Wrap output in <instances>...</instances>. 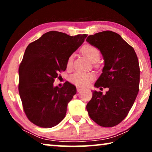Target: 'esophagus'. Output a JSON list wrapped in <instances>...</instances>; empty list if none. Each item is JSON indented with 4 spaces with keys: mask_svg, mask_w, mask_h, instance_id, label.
<instances>
[{
    "mask_svg": "<svg viewBox=\"0 0 152 152\" xmlns=\"http://www.w3.org/2000/svg\"><path fill=\"white\" fill-rule=\"evenodd\" d=\"M76 90L78 92H80L81 91H82V88H81L80 87H79V86H76Z\"/></svg>",
    "mask_w": 152,
    "mask_h": 152,
    "instance_id": "esophagus-1",
    "label": "esophagus"
}]
</instances>
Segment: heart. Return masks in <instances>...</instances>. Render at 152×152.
Instances as JSON below:
<instances>
[{
	"label": "heart",
	"mask_w": 152,
	"mask_h": 152,
	"mask_svg": "<svg viewBox=\"0 0 152 152\" xmlns=\"http://www.w3.org/2000/svg\"><path fill=\"white\" fill-rule=\"evenodd\" d=\"M81 52L82 54L92 61V62H96L100 59L101 53L99 50L91 45H85L81 48ZM72 56H70L67 61V67L69 68L72 65ZM94 74L91 72H77L74 73L70 77V81L75 85L79 86H85L94 79Z\"/></svg>",
	"instance_id": "1"
}]
</instances>
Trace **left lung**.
I'll return each mask as SVG.
<instances>
[{
	"label": "left lung",
	"instance_id": "obj_1",
	"mask_svg": "<svg viewBox=\"0 0 152 152\" xmlns=\"http://www.w3.org/2000/svg\"><path fill=\"white\" fill-rule=\"evenodd\" d=\"M86 42L101 51L104 61L94 86L109 88L104 95L92 91L86 110L98 125L114 127L127 117L137 96L140 77L137 56L132 46L111 31L89 35Z\"/></svg>",
	"mask_w": 152,
	"mask_h": 152
}]
</instances>
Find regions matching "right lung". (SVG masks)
Instances as JSON below:
<instances>
[{
	"label": "right lung",
	"instance_id": "right-lung-1",
	"mask_svg": "<svg viewBox=\"0 0 152 152\" xmlns=\"http://www.w3.org/2000/svg\"><path fill=\"white\" fill-rule=\"evenodd\" d=\"M86 37L51 31L28 45L19 68V92L25 115L33 124L50 128L65 117L76 88L69 82L61 88L53 83Z\"/></svg>",
	"mask_w": 152,
	"mask_h": 152
}]
</instances>
